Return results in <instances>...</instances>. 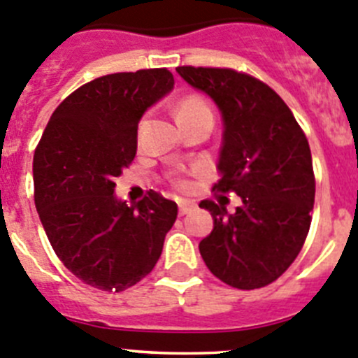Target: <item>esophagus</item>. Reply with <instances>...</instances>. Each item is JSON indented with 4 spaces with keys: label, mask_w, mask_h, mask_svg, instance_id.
<instances>
[{
    "label": "esophagus",
    "mask_w": 358,
    "mask_h": 358,
    "mask_svg": "<svg viewBox=\"0 0 358 358\" xmlns=\"http://www.w3.org/2000/svg\"><path fill=\"white\" fill-rule=\"evenodd\" d=\"M195 207H196L195 203L189 202V200H181V202H179V214H181V216H185V214L192 213Z\"/></svg>",
    "instance_id": "obj_1"
}]
</instances>
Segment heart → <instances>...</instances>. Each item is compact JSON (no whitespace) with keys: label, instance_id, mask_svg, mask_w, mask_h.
<instances>
[{"label":"heart","instance_id":"1","mask_svg":"<svg viewBox=\"0 0 358 358\" xmlns=\"http://www.w3.org/2000/svg\"><path fill=\"white\" fill-rule=\"evenodd\" d=\"M196 112H210L209 105L199 96H188L179 103L177 107V117H182V115L196 114Z\"/></svg>","mask_w":358,"mask_h":358}]
</instances>
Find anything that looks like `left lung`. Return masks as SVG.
Returning a JSON list of instances; mask_svg holds the SVG:
<instances>
[{
  "label": "left lung",
  "mask_w": 358,
  "mask_h": 358,
  "mask_svg": "<svg viewBox=\"0 0 358 358\" xmlns=\"http://www.w3.org/2000/svg\"><path fill=\"white\" fill-rule=\"evenodd\" d=\"M177 73L216 103L223 121L217 192L241 206L200 202L213 232L200 241L216 278L239 290L272 283L297 258L311 224L315 173L308 138L294 114L267 84L228 68L179 66Z\"/></svg>",
  "instance_id": "1"
}]
</instances>
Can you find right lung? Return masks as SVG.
I'll use <instances>...</instances> for the list:
<instances>
[{
    "label": "right lung",
    "mask_w": 358,
    "mask_h": 358,
    "mask_svg": "<svg viewBox=\"0 0 358 358\" xmlns=\"http://www.w3.org/2000/svg\"><path fill=\"white\" fill-rule=\"evenodd\" d=\"M173 90L166 68L98 77L50 115L33 158L35 206L49 243L83 283L122 292L158 262L177 203L156 192L138 203L115 195L137 155L149 107Z\"/></svg>",
    "instance_id": "obj_1"
}]
</instances>
